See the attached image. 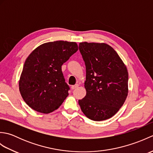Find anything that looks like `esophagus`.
<instances>
[{
  "instance_id": "1",
  "label": "esophagus",
  "mask_w": 153,
  "mask_h": 153,
  "mask_svg": "<svg viewBox=\"0 0 153 153\" xmlns=\"http://www.w3.org/2000/svg\"><path fill=\"white\" fill-rule=\"evenodd\" d=\"M79 87V84H76V85L71 86V89H76L77 87Z\"/></svg>"
}]
</instances>
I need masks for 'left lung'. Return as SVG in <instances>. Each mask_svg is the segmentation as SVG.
<instances>
[{"label": "left lung", "mask_w": 153, "mask_h": 153, "mask_svg": "<svg viewBox=\"0 0 153 153\" xmlns=\"http://www.w3.org/2000/svg\"><path fill=\"white\" fill-rule=\"evenodd\" d=\"M85 62L86 95L79 100L82 111L94 121L112 118L128 94V71L114 48L104 43H79Z\"/></svg>", "instance_id": "1"}]
</instances>
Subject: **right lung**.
<instances>
[{"instance_id": "1", "label": "right lung", "mask_w": 153, "mask_h": 153, "mask_svg": "<svg viewBox=\"0 0 153 153\" xmlns=\"http://www.w3.org/2000/svg\"><path fill=\"white\" fill-rule=\"evenodd\" d=\"M77 50L76 42L56 41L39 45L29 55L19 77V89L31 108L48 114L59 108L70 89L62 66Z\"/></svg>"}]
</instances>
